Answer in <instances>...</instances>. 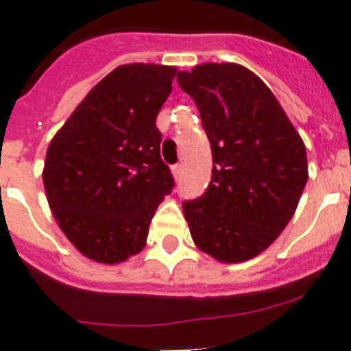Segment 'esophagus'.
<instances>
[{"instance_id":"34e87169","label":"esophagus","mask_w":351,"mask_h":351,"mask_svg":"<svg viewBox=\"0 0 351 351\" xmlns=\"http://www.w3.org/2000/svg\"><path fill=\"white\" fill-rule=\"evenodd\" d=\"M171 173H173V176H175V180H178L182 175V165L180 164L173 165V167H171Z\"/></svg>"}]
</instances>
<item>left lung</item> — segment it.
<instances>
[{
    "instance_id": "1",
    "label": "left lung",
    "mask_w": 351,
    "mask_h": 351,
    "mask_svg": "<svg viewBox=\"0 0 351 351\" xmlns=\"http://www.w3.org/2000/svg\"><path fill=\"white\" fill-rule=\"evenodd\" d=\"M213 153V178L184 204L198 250L226 264L250 261L278 239L308 182L302 138L271 89L239 63L178 73Z\"/></svg>"
}]
</instances>
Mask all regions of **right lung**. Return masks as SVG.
<instances>
[{"mask_svg":"<svg viewBox=\"0 0 351 351\" xmlns=\"http://www.w3.org/2000/svg\"><path fill=\"white\" fill-rule=\"evenodd\" d=\"M178 69L125 63L101 78L49 143L47 202L84 256L120 264L143 250L158 204L173 189L156 117Z\"/></svg>","mask_w":351,"mask_h":351,"instance_id":"obj_1","label":"right lung"}]
</instances>
